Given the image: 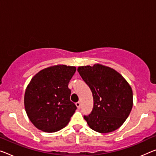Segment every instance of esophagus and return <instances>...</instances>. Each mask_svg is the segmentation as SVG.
Returning <instances> with one entry per match:
<instances>
[{"instance_id": "obj_1", "label": "esophagus", "mask_w": 156, "mask_h": 156, "mask_svg": "<svg viewBox=\"0 0 156 156\" xmlns=\"http://www.w3.org/2000/svg\"><path fill=\"white\" fill-rule=\"evenodd\" d=\"M76 107H77L78 109H80V107H81V102H76Z\"/></svg>"}]
</instances>
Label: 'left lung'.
Segmentation results:
<instances>
[{
    "label": "left lung",
    "mask_w": 156,
    "mask_h": 156,
    "mask_svg": "<svg viewBox=\"0 0 156 156\" xmlns=\"http://www.w3.org/2000/svg\"><path fill=\"white\" fill-rule=\"evenodd\" d=\"M77 70L93 93V110L83 116L88 125L100 133L117 130L133 107L130 86L118 72L102 65L81 66Z\"/></svg>",
    "instance_id": "8db88e82"
}]
</instances>
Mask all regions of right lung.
I'll return each instance as SVG.
<instances>
[{
    "label": "right lung",
    "instance_id": "right-lung-1",
    "mask_svg": "<svg viewBox=\"0 0 156 156\" xmlns=\"http://www.w3.org/2000/svg\"><path fill=\"white\" fill-rule=\"evenodd\" d=\"M75 72V67L58 65L40 71L30 80L26 89L24 106L37 129L54 133L68 125L76 109L70 101L68 88Z\"/></svg>",
    "mask_w": 156,
    "mask_h": 156
}]
</instances>
